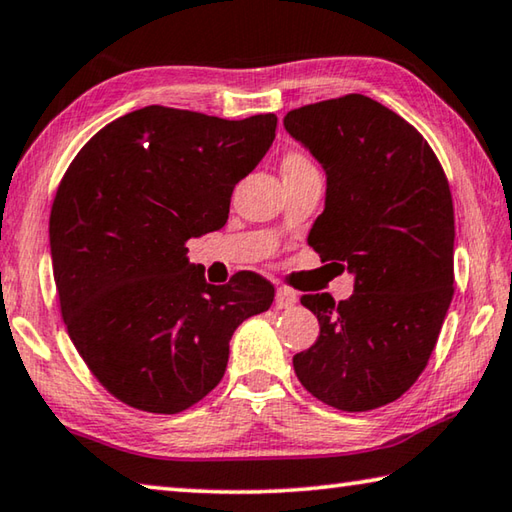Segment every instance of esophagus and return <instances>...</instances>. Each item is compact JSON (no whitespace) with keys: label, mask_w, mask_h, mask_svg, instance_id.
Segmentation results:
<instances>
[{"label":"esophagus","mask_w":512,"mask_h":512,"mask_svg":"<svg viewBox=\"0 0 512 512\" xmlns=\"http://www.w3.org/2000/svg\"><path fill=\"white\" fill-rule=\"evenodd\" d=\"M297 301H299V294L294 292V290H290V288H279V290H276V308L288 310Z\"/></svg>","instance_id":"esophagus-1"}]
</instances>
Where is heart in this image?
Listing matches in <instances>:
<instances>
[{
  "instance_id": "heart-1",
  "label": "heart",
  "mask_w": 512,
  "mask_h": 512,
  "mask_svg": "<svg viewBox=\"0 0 512 512\" xmlns=\"http://www.w3.org/2000/svg\"><path fill=\"white\" fill-rule=\"evenodd\" d=\"M281 170L283 177H297L317 173V166L312 164V159L303 150H288L281 159Z\"/></svg>"
}]
</instances>
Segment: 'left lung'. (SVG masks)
Returning <instances> with one entry per match:
<instances>
[{"label": "left lung", "mask_w": 512, "mask_h": 512, "mask_svg": "<svg viewBox=\"0 0 512 512\" xmlns=\"http://www.w3.org/2000/svg\"><path fill=\"white\" fill-rule=\"evenodd\" d=\"M283 125L328 177L310 247L355 274L351 299L301 297L321 333L294 373L335 409L384 407L425 371L454 297L445 170L414 125L362 94L303 105Z\"/></svg>", "instance_id": "left-lung-1"}]
</instances>
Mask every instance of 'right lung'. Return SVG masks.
Wrapping results in <instances>:
<instances>
[{"mask_svg": "<svg viewBox=\"0 0 512 512\" xmlns=\"http://www.w3.org/2000/svg\"><path fill=\"white\" fill-rule=\"evenodd\" d=\"M276 114L227 121L148 105L107 123L53 197L49 242L62 321L107 393L179 414L218 387L229 339L265 312L256 272L211 285L186 242L224 227L231 193L265 157Z\"/></svg>", "mask_w": 512, "mask_h": 512, "instance_id": "right-lung-1", "label": "right lung"}]
</instances>
